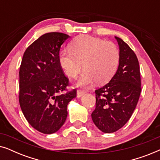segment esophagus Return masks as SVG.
<instances>
[{
  "label": "esophagus",
  "instance_id": "esophagus-1",
  "mask_svg": "<svg viewBox=\"0 0 160 160\" xmlns=\"http://www.w3.org/2000/svg\"><path fill=\"white\" fill-rule=\"evenodd\" d=\"M86 92L84 90H82V89H78L77 90V98H81L82 95H84V93Z\"/></svg>",
  "mask_w": 160,
  "mask_h": 160
}]
</instances>
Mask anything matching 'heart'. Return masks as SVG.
<instances>
[{
  "label": "heart",
  "mask_w": 160,
  "mask_h": 160,
  "mask_svg": "<svg viewBox=\"0 0 160 160\" xmlns=\"http://www.w3.org/2000/svg\"><path fill=\"white\" fill-rule=\"evenodd\" d=\"M70 49L61 50L59 63L70 78H76L84 68L85 71L78 82L88 86L98 81L103 84L110 81L118 68L120 51L114 43L81 35L70 43Z\"/></svg>",
  "instance_id": "heart-1"
}]
</instances>
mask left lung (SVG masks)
Listing matches in <instances>:
<instances>
[{
    "label": "left lung",
    "instance_id": "1",
    "mask_svg": "<svg viewBox=\"0 0 160 160\" xmlns=\"http://www.w3.org/2000/svg\"><path fill=\"white\" fill-rule=\"evenodd\" d=\"M120 60L110 82L96 89L95 109L92 119L97 128L106 133L122 128L132 116L141 92L138 60L133 50L119 37Z\"/></svg>",
    "mask_w": 160,
    "mask_h": 160
}]
</instances>
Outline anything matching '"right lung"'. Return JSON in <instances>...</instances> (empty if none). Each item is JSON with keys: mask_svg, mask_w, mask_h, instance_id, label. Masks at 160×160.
I'll list each match as a JSON object with an SVG mask.
<instances>
[{"mask_svg": "<svg viewBox=\"0 0 160 160\" xmlns=\"http://www.w3.org/2000/svg\"><path fill=\"white\" fill-rule=\"evenodd\" d=\"M69 37L58 32L43 34L27 48L19 68L22 111L30 125L44 134L56 132L63 125L68 104L76 96V89L62 93L69 79L59 63V54Z\"/></svg>", "mask_w": 160, "mask_h": 160, "instance_id": "1", "label": "right lung"}]
</instances>
